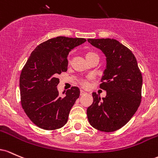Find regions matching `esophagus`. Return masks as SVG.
<instances>
[{
  "label": "esophagus",
  "mask_w": 158,
  "mask_h": 158,
  "mask_svg": "<svg viewBox=\"0 0 158 158\" xmlns=\"http://www.w3.org/2000/svg\"><path fill=\"white\" fill-rule=\"evenodd\" d=\"M84 94H86V92L84 91V90H81V95H84Z\"/></svg>",
  "instance_id": "1"
}]
</instances>
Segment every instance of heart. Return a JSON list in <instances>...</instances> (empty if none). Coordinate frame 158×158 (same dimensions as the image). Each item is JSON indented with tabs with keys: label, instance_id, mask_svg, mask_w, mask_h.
<instances>
[{
	"label": "heart",
	"instance_id": "obj_1",
	"mask_svg": "<svg viewBox=\"0 0 158 158\" xmlns=\"http://www.w3.org/2000/svg\"><path fill=\"white\" fill-rule=\"evenodd\" d=\"M98 56V54H96V53L95 52H93V51H89L86 54V60H89L90 58L93 57V56ZM89 79H86V80H83L82 81H81V84H82V86H84V87H86V86L89 85Z\"/></svg>",
	"mask_w": 158,
	"mask_h": 158
}]
</instances>
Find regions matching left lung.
Masks as SVG:
<instances>
[{
    "instance_id": "left-lung-1",
    "label": "left lung",
    "mask_w": 158,
    "mask_h": 158,
    "mask_svg": "<svg viewBox=\"0 0 158 158\" xmlns=\"http://www.w3.org/2000/svg\"><path fill=\"white\" fill-rule=\"evenodd\" d=\"M107 56L100 88L107 92L101 99L93 93L87 118L94 128L113 132L125 125L137 110L142 98L143 77L132 51L113 39H89Z\"/></svg>"
}]
</instances>
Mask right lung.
Here are the masks:
<instances>
[{"instance_id": "add662e5", "label": "right lung", "mask_w": 158, "mask_h": 158, "mask_svg": "<svg viewBox=\"0 0 158 158\" xmlns=\"http://www.w3.org/2000/svg\"><path fill=\"white\" fill-rule=\"evenodd\" d=\"M86 41L65 36L50 39L37 46L23 67L19 79L21 104L28 118L40 128L56 130L68 121L80 89L72 86L61 97L56 88L57 76L68 69L69 52Z\"/></svg>"}]
</instances>
